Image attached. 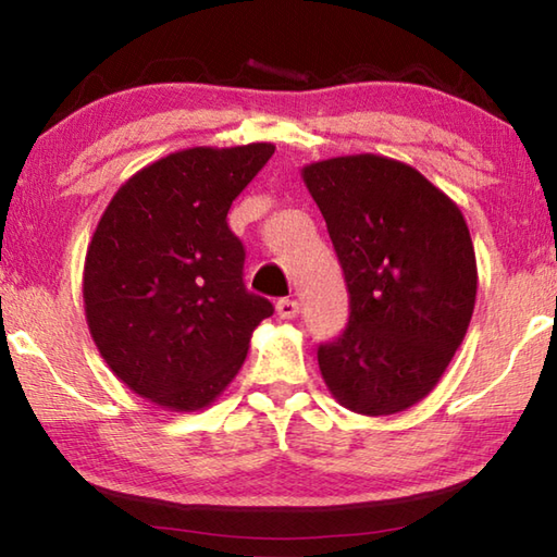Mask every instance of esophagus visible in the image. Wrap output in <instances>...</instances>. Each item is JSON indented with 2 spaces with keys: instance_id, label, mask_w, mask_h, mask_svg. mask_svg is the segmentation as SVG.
I'll use <instances>...</instances> for the list:
<instances>
[{
  "instance_id": "34e87169",
  "label": "esophagus",
  "mask_w": 557,
  "mask_h": 557,
  "mask_svg": "<svg viewBox=\"0 0 557 557\" xmlns=\"http://www.w3.org/2000/svg\"><path fill=\"white\" fill-rule=\"evenodd\" d=\"M277 314H280V319H295L299 314V301L297 299H280Z\"/></svg>"
}]
</instances>
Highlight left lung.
I'll list each match as a JSON object with an SVG mask.
<instances>
[{
    "instance_id": "1",
    "label": "left lung",
    "mask_w": 557,
    "mask_h": 557,
    "mask_svg": "<svg viewBox=\"0 0 557 557\" xmlns=\"http://www.w3.org/2000/svg\"><path fill=\"white\" fill-rule=\"evenodd\" d=\"M301 178L326 221L348 287V324L317 351L346 410L381 418L435 388L476 301L465 215L418 169L381 154L307 164Z\"/></svg>"
}]
</instances>
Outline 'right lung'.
Returning <instances> with one entry per match:
<instances>
[{"label": "right lung", "instance_id": "add662e5", "mask_svg": "<svg viewBox=\"0 0 557 557\" xmlns=\"http://www.w3.org/2000/svg\"><path fill=\"white\" fill-rule=\"evenodd\" d=\"M272 154L270 143L182 149L132 174L100 215L86 322L108 369L159 408H209L272 314L245 289V250L225 221Z\"/></svg>", "mask_w": 557, "mask_h": 557}]
</instances>
